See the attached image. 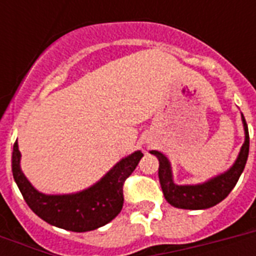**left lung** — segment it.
I'll return each mask as SVG.
<instances>
[{
	"label": "left lung",
	"mask_w": 256,
	"mask_h": 256,
	"mask_svg": "<svg viewBox=\"0 0 256 256\" xmlns=\"http://www.w3.org/2000/svg\"><path fill=\"white\" fill-rule=\"evenodd\" d=\"M243 128H244V144H243L238 158L235 164L227 170L226 172L215 176L200 184H184L179 186L175 184L172 180V172H171L170 162L162 152L152 150V154L160 160V182L162 191L166 200L171 206L178 208H186V210H203L218 204L230 194L234 188L239 176L244 170L247 158H248V148H250V136H248V128H247L246 120L242 114Z\"/></svg>",
	"instance_id": "1"
}]
</instances>
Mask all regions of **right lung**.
<instances>
[{"instance_id": "obj_1", "label": "right lung", "mask_w": 256, "mask_h": 256, "mask_svg": "<svg viewBox=\"0 0 256 256\" xmlns=\"http://www.w3.org/2000/svg\"><path fill=\"white\" fill-rule=\"evenodd\" d=\"M144 154L132 152L108 171L100 182L76 194L46 195L37 191L20 168L21 152L18 144L13 146L12 171L22 196L34 214L49 224L85 232L112 222L124 206V183L140 164Z\"/></svg>"}]
</instances>
